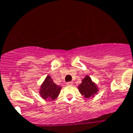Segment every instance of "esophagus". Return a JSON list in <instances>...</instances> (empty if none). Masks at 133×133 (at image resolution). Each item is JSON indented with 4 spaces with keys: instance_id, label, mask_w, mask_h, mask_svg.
<instances>
[{
    "instance_id": "obj_1",
    "label": "esophagus",
    "mask_w": 133,
    "mask_h": 133,
    "mask_svg": "<svg viewBox=\"0 0 133 133\" xmlns=\"http://www.w3.org/2000/svg\"><path fill=\"white\" fill-rule=\"evenodd\" d=\"M66 84L68 86H72V85H73V82H67Z\"/></svg>"
}]
</instances>
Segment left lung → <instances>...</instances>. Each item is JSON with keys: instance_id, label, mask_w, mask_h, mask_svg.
<instances>
[{"instance_id": "obj_1", "label": "left lung", "mask_w": 133, "mask_h": 133, "mask_svg": "<svg viewBox=\"0 0 133 133\" xmlns=\"http://www.w3.org/2000/svg\"><path fill=\"white\" fill-rule=\"evenodd\" d=\"M79 92L86 99L94 97L99 91V88L88 75L82 80V83L78 87Z\"/></svg>"}]
</instances>
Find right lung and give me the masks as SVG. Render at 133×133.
<instances>
[{"label":"right lung","instance_id":"add662e5","mask_svg":"<svg viewBox=\"0 0 133 133\" xmlns=\"http://www.w3.org/2000/svg\"><path fill=\"white\" fill-rule=\"evenodd\" d=\"M61 89V87L57 85L51 77L48 75L41 85L39 94L42 99L53 101L59 96Z\"/></svg>","mask_w":133,"mask_h":133}]
</instances>
